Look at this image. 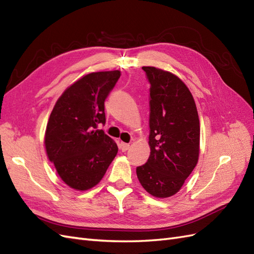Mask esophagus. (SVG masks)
<instances>
[{
	"mask_svg": "<svg viewBox=\"0 0 254 254\" xmlns=\"http://www.w3.org/2000/svg\"><path fill=\"white\" fill-rule=\"evenodd\" d=\"M119 148H120V150L121 151H127V150H128V148H129V144H127V142H121L120 144V146H119Z\"/></svg>",
	"mask_w": 254,
	"mask_h": 254,
	"instance_id": "obj_1",
	"label": "esophagus"
}]
</instances>
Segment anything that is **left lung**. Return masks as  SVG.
<instances>
[{"mask_svg": "<svg viewBox=\"0 0 254 254\" xmlns=\"http://www.w3.org/2000/svg\"><path fill=\"white\" fill-rule=\"evenodd\" d=\"M150 83V155L136 168L142 188L155 197L176 194L196 166L199 120L190 90L177 76L142 66Z\"/></svg>", "mask_w": 254, "mask_h": 254, "instance_id": "left-lung-1", "label": "left lung"}]
</instances>
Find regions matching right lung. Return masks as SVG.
<instances>
[{"mask_svg":"<svg viewBox=\"0 0 254 254\" xmlns=\"http://www.w3.org/2000/svg\"><path fill=\"white\" fill-rule=\"evenodd\" d=\"M120 70L97 71L64 91L50 114L45 134L48 159L61 179L84 191L100 183L118 152L116 142L97 129L105 125V100Z\"/></svg>","mask_w":254,"mask_h":254,"instance_id":"1","label":"right lung"}]
</instances>
